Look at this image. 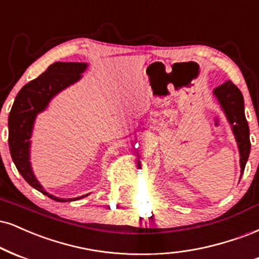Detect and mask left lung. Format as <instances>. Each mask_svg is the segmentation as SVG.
Listing matches in <instances>:
<instances>
[{
	"label": "left lung",
	"instance_id": "8db88e82",
	"mask_svg": "<svg viewBox=\"0 0 259 259\" xmlns=\"http://www.w3.org/2000/svg\"><path fill=\"white\" fill-rule=\"evenodd\" d=\"M213 94L220 102L228 121L232 124L233 133L239 147L240 167H241L242 176L251 151L250 128L245 116L244 97L232 81L224 82L221 86L214 88Z\"/></svg>",
	"mask_w": 259,
	"mask_h": 259
}]
</instances>
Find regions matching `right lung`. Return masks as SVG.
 Here are the masks:
<instances>
[{"mask_svg": "<svg viewBox=\"0 0 259 259\" xmlns=\"http://www.w3.org/2000/svg\"><path fill=\"white\" fill-rule=\"evenodd\" d=\"M86 68V63L57 62L52 64L44 74L21 88L15 97L8 116V144L15 167L32 188L58 202L74 201L87 196L88 194L68 200L59 199L48 194L38 183L32 172L30 163V138L33 122L38 112L47 108L48 103L56 94L80 80L81 74Z\"/></svg>", "mask_w": 259, "mask_h": 259, "instance_id": "obj_1", "label": "right lung"}]
</instances>
